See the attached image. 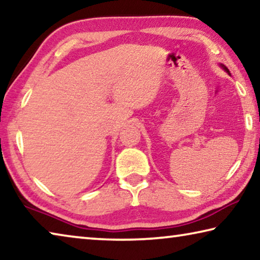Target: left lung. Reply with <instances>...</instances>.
I'll list each match as a JSON object with an SVG mask.
<instances>
[{
	"label": "left lung",
	"mask_w": 260,
	"mask_h": 260,
	"mask_svg": "<svg viewBox=\"0 0 260 260\" xmlns=\"http://www.w3.org/2000/svg\"><path fill=\"white\" fill-rule=\"evenodd\" d=\"M220 67H221L223 70H225V71L228 73V74H230V76H231V72H230V70H228L226 67H225V65H223V64H220Z\"/></svg>",
	"instance_id": "8db88e82"
}]
</instances>
